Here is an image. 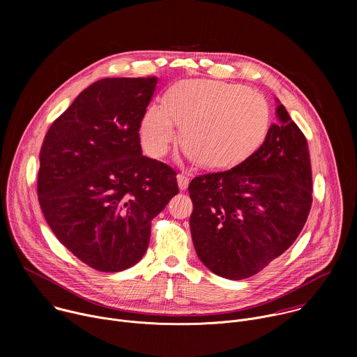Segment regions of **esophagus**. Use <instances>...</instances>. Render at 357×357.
Returning <instances> with one entry per match:
<instances>
[{"instance_id": "1", "label": "esophagus", "mask_w": 357, "mask_h": 357, "mask_svg": "<svg viewBox=\"0 0 357 357\" xmlns=\"http://www.w3.org/2000/svg\"><path fill=\"white\" fill-rule=\"evenodd\" d=\"M176 181H178V186H179L181 190H186V189H188V186H189V178H188L186 175L179 174V175L176 176Z\"/></svg>"}]
</instances>
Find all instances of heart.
<instances>
[{"mask_svg":"<svg viewBox=\"0 0 357 357\" xmlns=\"http://www.w3.org/2000/svg\"><path fill=\"white\" fill-rule=\"evenodd\" d=\"M200 167L225 169L245 161L264 142L271 126L267 98L243 84L190 79L174 84L165 105L154 103L139 120L148 155L164 157L178 139Z\"/></svg>","mask_w":357,"mask_h":357,"instance_id":"obj_1","label":"heart"}]
</instances>
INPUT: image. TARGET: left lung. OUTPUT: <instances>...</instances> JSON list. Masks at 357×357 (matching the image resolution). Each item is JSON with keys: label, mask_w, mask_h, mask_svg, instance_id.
I'll list each match as a JSON object with an SVG mask.
<instances>
[{"label": "left lung", "mask_w": 357, "mask_h": 357, "mask_svg": "<svg viewBox=\"0 0 357 357\" xmlns=\"http://www.w3.org/2000/svg\"><path fill=\"white\" fill-rule=\"evenodd\" d=\"M263 145L237 167L189 183L190 233L212 273L244 280L291 247L312 205L307 138L282 105Z\"/></svg>", "instance_id": "left-lung-1"}]
</instances>
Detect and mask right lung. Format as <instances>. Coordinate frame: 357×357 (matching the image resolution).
<instances>
[{
  "label": "right lung",
  "instance_id": "obj_1",
  "mask_svg": "<svg viewBox=\"0 0 357 357\" xmlns=\"http://www.w3.org/2000/svg\"><path fill=\"white\" fill-rule=\"evenodd\" d=\"M157 82H94L50 126L40 148L42 213L58 240L98 271L137 264L151 220L179 192L175 171L144 157L139 144V120Z\"/></svg>",
  "mask_w": 357,
  "mask_h": 357
}]
</instances>
